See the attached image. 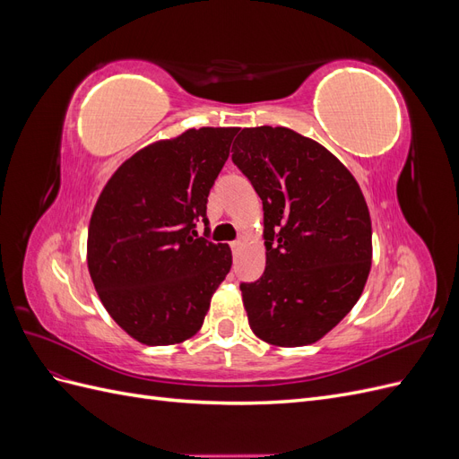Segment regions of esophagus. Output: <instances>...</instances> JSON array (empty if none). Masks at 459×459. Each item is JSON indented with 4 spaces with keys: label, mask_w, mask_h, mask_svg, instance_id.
I'll return each mask as SVG.
<instances>
[{
    "label": "esophagus",
    "mask_w": 459,
    "mask_h": 459,
    "mask_svg": "<svg viewBox=\"0 0 459 459\" xmlns=\"http://www.w3.org/2000/svg\"><path fill=\"white\" fill-rule=\"evenodd\" d=\"M241 247H243V243L238 239V241H233L231 243V251H233V256H238L239 255V251H241Z\"/></svg>",
    "instance_id": "obj_1"
}]
</instances>
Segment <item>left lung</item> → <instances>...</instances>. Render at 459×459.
Masks as SVG:
<instances>
[{"label": "left lung", "instance_id": "1", "mask_svg": "<svg viewBox=\"0 0 459 459\" xmlns=\"http://www.w3.org/2000/svg\"><path fill=\"white\" fill-rule=\"evenodd\" d=\"M231 160L264 208L266 268L241 283L253 333L307 346L352 310L371 270V218L349 169L324 145L283 126L243 128Z\"/></svg>", "mask_w": 459, "mask_h": 459}]
</instances>
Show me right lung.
<instances>
[{
  "label": "right lung",
  "instance_id": "right-lung-1",
  "mask_svg": "<svg viewBox=\"0 0 459 459\" xmlns=\"http://www.w3.org/2000/svg\"><path fill=\"white\" fill-rule=\"evenodd\" d=\"M239 128H191L137 151L110 176L88 228V270L110 317L147 346L201 329L231 268L226 243L199 238L208 193Z\"/></svg>",
  "mask_w": 459,
  "mask_h": 459
}]
</instances>
